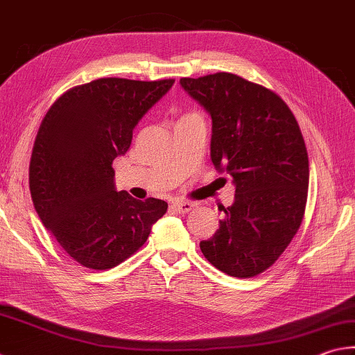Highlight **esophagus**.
Segmentation results:
<instances>
[{"label": "esophagus", "instance_id": "1", "mask_svg": "<svg viewBox=\"0 0 355 355\" xmlns=\"http://www.w3.org/2000/svg\"><path fill=\"white\" fill-rule=\"evenodd\" d=\"M195 202H189V200H175L173 202V209L179 213H189L190 210L195 209Z\"/></svg>", "mask_w": 355, "mask_h": 355}]
</instances>
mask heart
<instances>
[{
	"mask_svg": "<svg viewBox=\"0 0 355 355\" xmlns=\"http://www.w3.org/2000/svg\"><path fill=\"white\" fill-rule=\"evenodd\" d=\"M189 116H190V114H189Z\"/></svg>",
	"mask_w": 355,
	"mask_h": 355,
	"instance_id": "b5f03b06",
	"label": "heart"
}]
</instances>
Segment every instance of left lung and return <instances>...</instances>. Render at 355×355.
Returning a JSON list of instances; mask_svg holds the SVG:
<instances>
[{
    "label": "left lung",
    "instance_id": "left-lung-1",
    "mask_svg": "<svg viewBox=\"0 0 355 355\" xmlns=\"http://www.w3.org/2000/svg\"><path fill=\"white\" fill-rule=\"evenodd\" d=\"M179 83L210 114L211 162L236 187L200 250L227 275L257 277L282 257L304 216L309 159L297 119L275 92L235 73Z\"/></svg>",
    "mask_w": 355,
    "mask_h": 355
}]
</instances>
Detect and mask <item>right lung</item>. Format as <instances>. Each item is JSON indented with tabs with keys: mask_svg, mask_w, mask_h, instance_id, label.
<instances>
[{
	"mask_svg": "<svg viewBox=\"0 0 355 355\" xmlns=\"http://www.w3.org/2000/svg\"><path fill=\"white\" fill-rule=\"evenodd\" d=\"M175 83L98 78L60 96L33 144V207L57 243L88 269L123 263L148 239L168 204L139 200L114 185L112 160L128 151L132 130Z\"/></svg>",
	"mask_w": 355,
	"mask_h": 355,
	"instance_id": "right-lung-1",
	"label": "right lung"
}]
</instances>
